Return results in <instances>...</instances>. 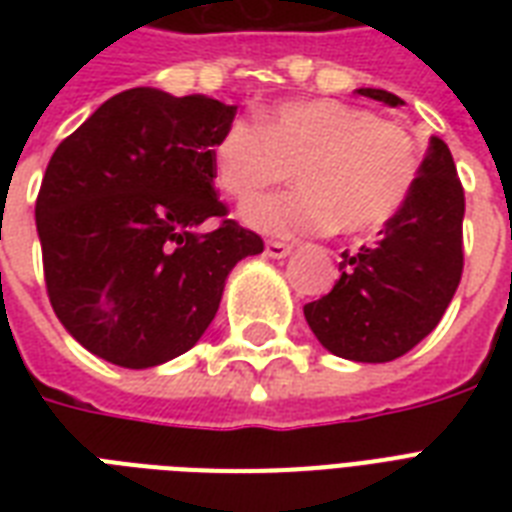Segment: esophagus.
<instances>
[{
	"label": "esophagus",
	"mask_w": 512,
	"mask_h": 512,
	"mask_svg": "<svg viewBox=\"0 0 512 512\" xmlns=\"http://www.w3.org/2000/svg\"><path fill=\"white\" fill-rule=\"evenodd\" d=\"M289 252H292V244H287V241H265V255L268 257H287Z\"/></svg>",
	"instance_id": "34e87169"
}]
</instances>
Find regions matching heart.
<instances>
[{
    "label": "heart",
    "mask_w": 512,
    "mask_h": 512,
    "mask_svg": "<svg viewBox=\"0 0 512 512\" xmlns=\"http://www.w3.org/2000/svg\"><path fill=\"white\" fill-rule=\"evenodd\" d=\"M215 185L252 199L292 177L295 191L249 201L241 220L271 236L372 233L404 209L420 148L404 124L335 98H295L231 119L209 148Z\"/></svg>",
    "instance_id": "b5f03b06"
}]
</instances>
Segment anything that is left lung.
<instances>
[{"label":"left lung","mask_w":512,"mask_h":512,"mask_svg":"<svg viewBox=\"0 0 512 512\" xmlns=\"http://www.w3.org/2000/svg\"><path fill=\"white\" fill-rule=\"evenodd\" d=\"M388 106L404 100L388 90H356ZM462 191L452 151L430 138L420 177L404 209L372 247L342 252L340 281L303 308L329 353L364 364L404 356L436 329L462 279Z\"/></svg>","instance_id":"left-lung-1"}]
</instances>
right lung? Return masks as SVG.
<instances>
[{
    "mask_svg": "<svg viewBox=\"0 0 512 512\" xmlns=\"http://www.w3.org/2000/svg\"><path fill=\"white\" fill-rule=\"evenodd\" d=\"M233 116L204 95L135 87L55 148L36 196L44 284L95 356L148 369L191 350L233 265L263 252L215 193L209 148Z\"/></svg>",
    "mask_w": 512,
    "mask_h": 512,
    "instance_id": "right-lung-1",
    "label": "right lung"
}]
</instances>
